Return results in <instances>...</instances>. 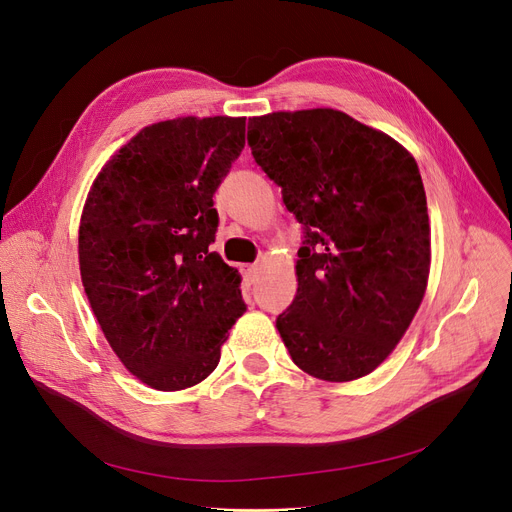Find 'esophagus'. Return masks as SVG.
<instances>
[{
    "label": "esophagus",
    "mask_w": 512,
    "mask_h": 512,
    "mask_svg": "<svg viewBox=\"0 0 512 512\" xmlns=\"http://www.w3.org/2000/svg\"><path fill=\"white\" fill-rule=\"evenodd\" d=\"M257 270H259L257 265H245V276H247L251 282H255V278H257Z\"/></svg>",
    "instance_id": "34e87169"
}]
</instances>
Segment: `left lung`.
I'll list each match as a JSON object with an SVG mask.
<instances>
[{"instance_id":"left-lung-1","label":"left lung","mask_w":512,"mask_h":512,"mask_svg":"<svg viewBox=\"0 0 512 512\" xmlns=\"http://www.w3.org/2000/svg\"><path fill=\"white\" fill-rule=\"evenodd\" d=\"M257 166L303 228L292 303L276 328L313 378L371 373L413 321L429 276V218L407 149L336 110L249 118Z\"/></svg>"}]
</instances>
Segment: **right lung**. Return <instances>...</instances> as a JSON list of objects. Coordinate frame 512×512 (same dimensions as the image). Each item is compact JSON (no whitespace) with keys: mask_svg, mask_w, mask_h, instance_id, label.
I'll use <instances>...</instances> for the list:
<instances>
[{"mask_svg":"<svg viewBox=\"0 0 512 512\" xmlns=\"http://www.w3.org/2000/svg\"><path fill=\"white\" fill-rule=\"evenodd\" d=\"M245 149V118L143 128L107 161L78 230L83 286L124 367L155 390L203 382L245 313L240 276L209 245L213 195Z\"/></svg>","mask_w":512,"mask_h":512,"instance_id":"obj_1","label":"right lung"}]
</instances>
